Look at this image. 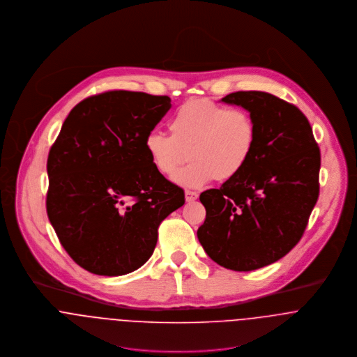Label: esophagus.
I'll use <instances>...</instances> for the list:
<instances>
[{"label":"esophagus","mask_w":357,"mask_h":357,"mask_svg":"<svg viewBox=\"0 0 357 357\" xmlns=\"http://www.w3.org/2000/svg\"><path fill=\"white\" fill-rule=\"evenodd\" d=\"M185 198L188 202H192V201H196L198 198L197 192H193V190H186L185 192Z\"/></svg>","instance_id":"obj_1"}]
</instances>
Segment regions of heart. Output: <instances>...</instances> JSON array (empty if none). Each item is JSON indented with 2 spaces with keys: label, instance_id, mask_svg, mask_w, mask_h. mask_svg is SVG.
<instances>
[{
  "label": "heart",
  "instance_id": "obj_1",
  "mask_svg": "<svg viewBox=\"0 0 357 357\" xmlns=\"http://www.w3.org/2000/svg\"><path fill=\"white\" fill-rule=\"evenodd\" d=\"M169 130L171 134L149 132L145 151L164 176H171L186 160H192L174 176L178 185L186 188L238 176L253 158L259 138L250 112L206 100L181 105L169 120Z\"/></svg>",
  "mask_w": 357,
  "mask_h": 357
}]
</instances>
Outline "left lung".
<instances>
[{
	"label": "left lung",
	"mask_w": 357,
	"mask_h": 357,
	"mask_svg": "<svg viewBox=\"0 0 357 357\" xmlns=\"http://www.w3.org/2000/svg\"><path fill=\"white\" fill-rule=\"evenodd\" d=\"M250 112L257 146L243 171L220 189L201 193L206 255L233 271H253L287 255L301 239L319 197L320 151L312 128L294 105L266 91L222 98Z\"/></svg>",
	"instance_id": "obj_1"
}]
</instances>
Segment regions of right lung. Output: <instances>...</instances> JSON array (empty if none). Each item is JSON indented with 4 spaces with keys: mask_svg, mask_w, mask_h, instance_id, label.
Here are the masks:
<instances>
[{
    "mask_svg": "<svg viewBox=\"0 0 357 357\" xmlns=\"http://www.w3.org/2000/svg\"><path fill=\"white\" fill-rule=\"evenodd\" d=\"M171 108L167 96L114 90L80 101L47 158L49 220L86 271L119 277L152 256L160 223L185 204L152 165L145 138Z\"/></svg>",
    "mask_w": 357,
    "mask_h": 357,
    "instance_id": "add662e5",
    "label": "right lung"
}]
</instances>
